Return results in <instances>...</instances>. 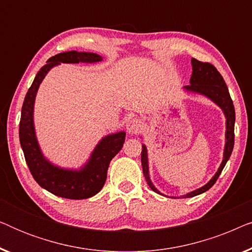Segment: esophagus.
<instances>
[{"mask_svg":"<svg viewBox=\"0 0 252 252\" xmlns=\"http://www.w3.org/2000/svg\"><path fill=\"white\" fill-rule=\"evenodd\" d=\"M126 128H127V132H128L129 134L139 133L141 128H142V122L137 118L130 119L126 124Z\"/></svg>","mask_w":252,"mask_h":252,"instance_id":"1","label":"esophagus"}]
</instances>
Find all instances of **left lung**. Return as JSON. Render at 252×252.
Listing matches in <instances>:
<instances>
[{
	"label": "left lung",
	"mask_w": 252,
	"mask_h": 252,
	"mask_svg": "<svg viewBox=\"0 0 252 252\" xmlns=\"http://www.w3.org/2000/svg\"><path fill=\"white\" fill-rule=\"evenodd\" d=\"M191 66H192V73L190 77V85L185 86L184 89L186 92L195 93V94H199L205 96L209 99L219 106L222 110L223 115L226 118V133H225V149H223V157L222 161L220 164L218 171L213 175L208 184H205L203 187L195 189L190 192H187L186 195L182 196H171L172 198H188L194 197L199 194H203L206 190H209L213 185L216 184L217 179L219 178L220 173L225 167L227 161H228L230 155H232L233 148H234V125H235V109H234L233 101L230 98L228 88L225 84V80L219 73L218 70L210 63H203L195 58L191 60ZM141 164H142V170L144 178H146L147 184L149 187L153 189L155 192L159 195H164L155 187L153 182H151L150 174H149V163H148V151L147 147L142 144V151H141ZM166 196V195H164ZM168 197V196H166Z\"/></svg>",
	"instance_id": "left-lung-1"
}]
</instances>
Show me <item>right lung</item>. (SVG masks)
<instances>
[{
    "mask_svg": "<svg viewBox=\"0 0 252 252\" xmlns=\"http://www.w3.org/2000/svg\"><path fill=\"white\" fill-rule=\"evenodd\" d=\"M102 56L86 51H65L55 55L37 72L24 99L19 123V140L24 156L34 180L51 194L70 199L89 198L97 194L106 180L109 164L122 150L125 132L109 134L96 144L89 159L79 168H64L48 160L37 142L34 128V103L41 82L54 66L61 63H97Z\"/></svg>",
    "mask_w": 252,
    "mask_h": 252,
    "instance_id": "right-lung-1",
    "label": "right lung"
}]
</instances>
